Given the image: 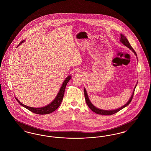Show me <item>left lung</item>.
Here are the masks:
<instances>
[{
    "instance_id": "8db88e82",
    "label": "left lung",
    "mask_w": 151,
    "mask_h": 151,
    "mask_svg": "<svg viewBox=\"0 0 151 151\" xmlns=\"http://www.w3.org/2000/svg\"><path fill=\"white\" fill-rule=\"evenodd\" d=\"M120 42H121V43H123L124 46H126V47H127L131 50L135 54V55L137 57L136 52L135 51V50H134V49H133V48L132 47V46H131V45L129 44V41L127 40V39L126 38V37L124 36L123 35H122V34H121ZM137 85L135 86L134 89V91H133V92H132V95H131V96L129 100L128 101V102H127L125 105H124L123 106H122V107L118 108V109H117L111 110H102V109H99V108L95 107L92 104V102H91L90 100H89V97H88V94H87V92H86V88H84V96H85V99H86V104L88 105V107L90 108L94 113H96V114H101V115H112V114H115L116 113L118 112L119 111H120L121 110H122V109L126 107V106L129 104V103L131 102V101L132 98H133V96H134V91H135V88H136V86H137Z\"/></svg>"
}]
</instances>
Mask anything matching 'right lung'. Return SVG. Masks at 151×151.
<instances>
[{
	"instance_id": "add662e5",
	"label": "right lung",
	"mask_w": 151,
	"mask_h": 151,
	"mask_svg": "<svg viewBox=\"0 0 151 151\" xmlns=\"http://www.w3.org/2000/svg\"><path fill=\"white\" fill-rule=\"evenodd\" d=\"M24 41H25V40H23L18 45L17 47L19 46ZM71 77H72L71 75H69L65 78V81H63V83L62 85V86L60 87L59 91V92L57 94L56 97L54 99V100L51 102L50 104H48L47 105H46L45 106L41 107V108H32V107H30L28 106H26V105H24L23 104H22V102H20L16 98V100L23 107L27 109L28 110H29V111H32L34 113H36L37 114H41V115L47 114L51 113L53 111H54L56 109H57L58 107L60 106V104L62 101V100H63V96H64L65 86H66L67 84L68 83V82L69 81V80L71 79Z\"/></svg>"
}]
</instances>
